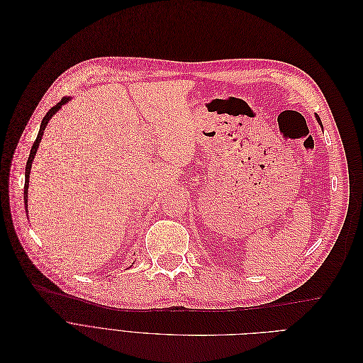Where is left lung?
<instances>
[{"label": "left lung", "instance_id": "1", "mask_svg": "<svg viewBox=\"0 0 363 363\" xmlns=\"http://www.w3.org/2000/svg\"><path fill=\"white\" fill-rule=\"evenodd\" d=\"M316 119H318V123H319V125L322 127V123H320V118H319V115H316ZM323 128V127H322Z\"/></svg>", "mask_w": 363, "mask_h": 363}]
</instances>
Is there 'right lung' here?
<instances>
[{
    "mask_svg": "<svg viewBox=\"0 0 363 363\" xmlns=\"http://www.w3.org/2000/svg\"><path fill=\"white\" fill-rule=\"evenodd\" d=\"M71 99L72 97H63L57 105H55L53 108H51L48 112H47V115L43 118V121H41V127H40V131H38V135H37V139H35V142H33V145H32V149H30V153H29V158H28V162H26V168H25V208H26V213H28V187H29V174H30V168H32V162H33V158H35V155H37V150H38V147H40V143H41V139H43V135H44V130L47 128V124L50 123L51 121V118H53V115L55 113H57L60 109H62V106L63 105H66L67 101H71Z\"/></svg>",
    "mask_w": 363,
    "mask_h": 363,
    "instance_id": "right-lung-1",
    "label": "right lung"
}]
</instances>
